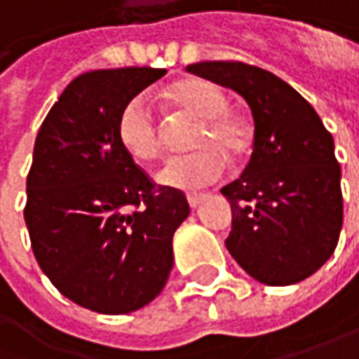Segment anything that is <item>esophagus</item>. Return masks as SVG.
I'll return each mask as SVG.
<instances>
[{
	"mask_svg": "<svg viewBox=\"0 0 359 359\" xmlns=\"http://www.w3.org/2000/svg\"><path fill=\"white\" fill-rule=\"evenodd\" d=\"M205 199V195H187V201H189V205L195 209V207H199L201 203Z\"/></svg>",
	"mask_w": 359,
	"mask_h": 359,
	"instance_id": "esophagus-1",
	"label": "esophagus"
}]
</instances>
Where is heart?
Here are the masks:
<instances>
[{
    "instance_id": "heart-1",
    "label": "heart",
    "mask_w": 359,
    "mask_h": 359,
    "mask_svg": "<svg viewBox=\"0 0 359 359\" xmlns=\"http://www.w3.org/2000/svg\"><path fill=\"white\" fill-rule=\"evenodd\" d=\"M166 99L187 116L199 119L191 137L197 152L170 158L160 168L158 180L172 189H201L213 184L227 170V156H243L250 148L248 126L229 111L222 89L205 79L189 76L166 89ZM117 140L137 162H150L162 152V132L146 95L132 97L117 117Z\"/></svg>"
}]
</instances>
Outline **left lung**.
<instances>
[{
  "label": "left lung",
  "instance_id": "left-lung-1",
  "mask_svg": "<svg viewBox=\"0 0 359 359\" xmlns=\"http://www.w3.org/2000/svg\"><path fill=\"white\" fill-rule=\"evenodd\" d=\"M187 71L240 93L254 117L250 162L222 189L231 205L229 254L262 285L305 280L331 258L344 223L333 137L305 97L276 74L229 60Z\"/></svg>",
  "mask_w": 359,
  "mask_h": 359
}]
</instances>
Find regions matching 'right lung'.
<instances>
[{"mask_svg": "<svg viewBox=\"0 0 359 359\" xmlns=\"http://www.w3.org/2000/svg\"><path fill=\"white\" fill-rule=\"evenodd\" d=\"M164 73L81 74L36 136L24 209L34 256L67 299L97 313H132L158 297L175 264L172 236L191 213L184 195L154 189L117 140L121 107Z\"/></svg>", "mask_w": 359, "mask_h": 359, "instance_id": "obj_1", "label": "right lung"}]
</instances>
